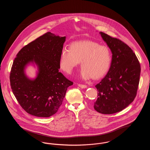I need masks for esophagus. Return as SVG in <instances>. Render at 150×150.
Masks as SVG:
<instances>
[{
    "label": "esophagus",
    "instance_id": "esophagus-1",
    "mask_svg": "<svg viewBox=\"0 0 150 150\" xmlns=\"http://www.w3.org/2000/svg\"><path fill=\"white\" fill-rule=\"evenodd\" d=\"M78 86L79 87L81 88H86L87 87V86L86 85H84V84H79Z\"/></svg>",
    "mask_w": 150,
    "mask_h": 150
}]
</instances>
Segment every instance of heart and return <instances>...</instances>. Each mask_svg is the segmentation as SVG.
I'll return each mask as SVG.
<instances>
[{
	"mask_svg": "<svg viewBox=\"0 0 150 150\" xmlns=\"http://www.w3.org/2000/svg\"><path fill=\"white\" fill-rule=\"evenodd\" d=\"M112 60L110 49L91 40L72 43L69 50H62L59 65L63 71L71 73L80 61L81 77L84 79H98L108 71Z\"/></svg>",
	"mask_w": 150,
	"mask_h": 150,
	"instance_id": "b5f03b06",
	"label": "heart"
}]
</instances>
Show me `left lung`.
<instances>
[{
    "label": "left lung",
    "instance_id": "obj_1",
    "mask_svg": "<svg viewBox=\"0 0 150 150\" xmlns=\"http://www.w3.org/2000/svg\"><path fill=\"white\" fill-rule=\"evenodd\" d=\"M112 53L106 75L96 85L98 98L94 108L103 114L120 112L136 97L141 73V65L135 53L120 39L100 32Z\"/></svg>",
    "mask_w": 150,
    "mask_h": 150
}]
</instances>
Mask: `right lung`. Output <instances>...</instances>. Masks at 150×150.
Returning a JSON list of instances; mask_svg holds the SVG:
<instances>
[{
	"label": "right lung",
	"instance_id": "1",
	"mask_svg": "<svg viewBox=\"0 0 150 150\" xmlns=\"http://www.w3.org/2000/svg\"><path fill=\"white\" fill-rule=\"evenodd\" d=\"M65 39L48 32L23 47L14 58L9 76L11 88L20 106L29 114L48 117L56 114L67 88L73 84L59 72ZM34 62L39 72L35 79L30 80L24 69Z\"/></svg>",
	"mask_w": 150,
	"mask_h": 150
}]
</instances>
